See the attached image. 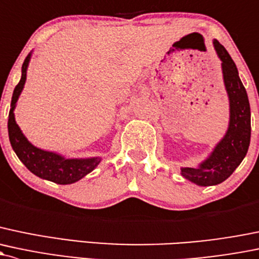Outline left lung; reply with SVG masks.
I'll use <instances>...</instances> for the list:
<instances>
[{
  "mask_svg": "<svg viewBox=\"0 0 259 259\" xmlns=\"http://www.w3.org/2000/svg\"><path fill=\"white\" fill-rule=\"evenodd\" d=\"M213 46L222 61L223 81L230 98V125L225 138L207 160L197 168H181L182 176L198 186H212L230 178L246 156L251 141V108L246 88L226 48L217 39L213 40Z\"/></svg>",
  "mask_w": 259,
  "mask_h": 259,
  "instance_id": "obj_1",
  "label": "left lung"
}]
</instances>
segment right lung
I'll return each mask as SVG.
<instances>
[{
  "mask_svg": "<svg viewBox=\"0 0 259 259\" xmlns=\"http://www.w3.org/2000/svg\"><path fill=\"white\" fill-rule=\"evenodd\" d=\"M31 59V53L26 57L23 65H22V77L20 83L16 85L13 91L12 100H11V110L8 114V137L12 149L15 150L18 159L23 162L24 166L31 172L40 179L56 182L59 185H68L78 181L81 178L93 171L100 162V157H92V159H64L56 152L45 151L32 145L26 137L22 134L15 120L16 103L20 97L24 83H26V74L28 62Z\"/></svg>",
  "mask_w": 259,
  "mask_h": 259,
  "instance_id": "right-lung-1",
  "label": "right lung"
}]
</instances>
